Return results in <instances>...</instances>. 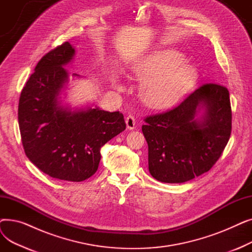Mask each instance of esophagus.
<instances>
[{
  "label": "esophagus",
  "instance_id": "34e87169",
  "mask_svg": "<svg viewBox=\"0 0 252 252\" xmlns=\"http://www.w3.org/2000/svg\"><path fill=\"white\" fill-rule=\"evenodd\" d=\"M126 127L128 129H134L136 127V118L133 115L126 116Z\"/></svg>",
  "mask_w": 252,
  "mask_h": 252
}]
</instances>
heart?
Returning <instances> with one entry per match:
<instances>
[{
  "label": "heart",
  "instance_id": "b5f03b06",
  "mask_svg": "<svg viewBox=\"0 0 252 252\" xmlns=\"http://www.w3.org/2000/svg\"><path fill=\"white\" fill-rule=\"evenodd\" d=\"M133 72L145 78L140 89L142 100L156 109L176 103L192 87L198 74L196 66L173 49L151 53L134 65Z\"/></svg>",
  "mask_w": 252,
  "mask_h": 252
}]
</instances>
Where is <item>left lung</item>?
Listing matches in <instances>:
<instances>
[{
  "mask_svg": "<svg viewBox=\"0 0 252 252\" xmlns=\"http://www.w3.org/2000/svg\"><path fill=\"white\" fill-rule=\"evenodd\" d=\"M144 121L151 176L169 184L190 181L213 167L228 144L232 129L229 91L205 84L174 109Z\"/></svg>",
  "mask_w": 252,
  "mask_h": 252,
  "instance_id": "8db88e82",
  "label": "left lung"
}]
</instances>
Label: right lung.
Listing matches in <instances>:
<instances>
[{
	"mask_svg": "<svg viewBox=\"0 0 252 252\" xmlns=\"http://www.w3.org/2000/svg\"><path fill=\"white\" fill-rule=\"evenodd\" d=\"M74 53L65 42L38 61L21 91L18 124L24 152L38 169L58 180L82 182L96 173L101 147L124 131L126 123L119 111L97 106L72 111L61 105L68 83L63 66Z\"/></svg>",
	"mask_w": 252,
	"mask_h": 252,
	"instance_id": "1",
	"label": "right lung"
}]
</instances>
